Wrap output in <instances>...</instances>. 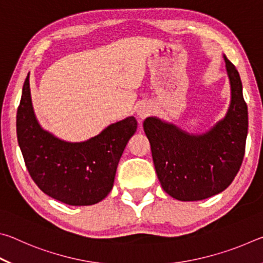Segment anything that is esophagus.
<instances>
[{"instance_id": "obj_1", "label": "esophagus", "mask_w": 263, "mask_h": 263, "mask_svg": "<svg viewBox=\"0 0 263 263\" xmlns=\"http://www.w3.org/2000/svg\"><path fill=\"white\" fill-rule=\"evenodd\" d=\"M151 111H152L151 110V106L147 104H144V105H140L139 108H138L137 115L140 119H145L146 117H148V116L151 115Z\"/></svg>"}]
</instances>
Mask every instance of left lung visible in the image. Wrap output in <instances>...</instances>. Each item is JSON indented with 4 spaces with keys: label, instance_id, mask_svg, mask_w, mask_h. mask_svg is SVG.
I'll return each mask as SVG.
<instances>
[{
    "label": "left lung",
    "instance_id": "1",
    "mask_svg": "<svg viewBox=\"0 0 263 263\" xmlns=\"http://www.w3.org/2000/svg\"><path fill=\"white\" fill-rule=\"evenodd\" d=\"M231 84L228 114L202 135L157 117L144 121L162 189L179 201H201L224 191L241 167L248 131L247 104L237 68L224 55Z\"/></svg>",
    "mask_w": 263,
    "mask_h": 263
}]
</instances>
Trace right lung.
<instances>
[{
	"label": "right lung",
	"instance_id": "obj_1",
	"mask_svg": "<svg viewBox=\"0 0 263 263\" xmlns=\"http://www.w3.org/2000/svg\"><path fill=\"white\" fill-rule=\"evenodd\" d=\"M16 128L25 166L38 188L68 205H92L112 189L119 159L137 131V121L131 116L82 142L60 140L35 118L28 74Z\"/></svg>",
	"mask_w": 263,
	"mask_h": 263
}]
</instances>
